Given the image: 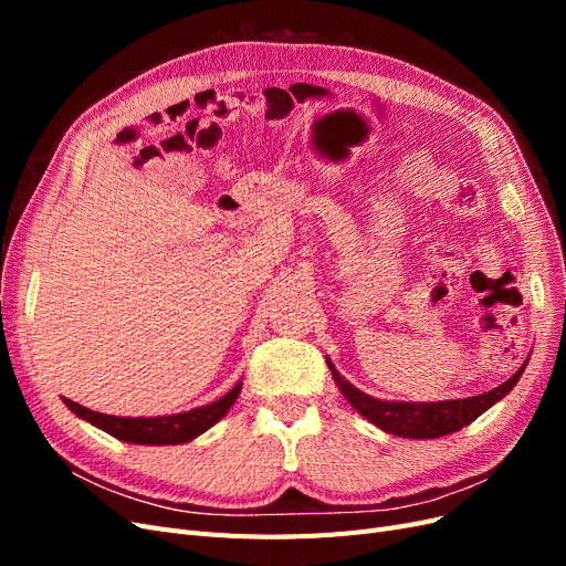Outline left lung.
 Segmentation results:
<instances>
[{"label": "left lung", "mask_w": 566, "mask_h": 566, "mask_svg": "<svg viewBox=\"0 0 566 566\" xmlns=\"http://www.w3.org/2000/svg\"><path fill=\"white\" fill-rule=\"evenodd\" d=\"M328 368L333 373V380L345 394V399L373 424H378L380 430L408 437V439H437L443 434H451L462 430V427L476 420L479 416L489 410L495 401H501L512 387L517 385L526 364L512 375L503 385L493 387L491 391L476 394L470 399H453V401H432V403H410V401H380L368 394L358 391L354 385H349L342 375L335 370L328 358Z\"/></svg>", "instance_id": "1"}]
</instances>
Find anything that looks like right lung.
I'll return each instance as SVG.
<instances>
[{"instance_id": "right-lung-1", "label": "right lung", "mask_w": 566, "mask_h": 566, "mask_svg": "<svg viewBox=\"0 0 566 566\" xmlns=\"http://www.w3.org/2000/svg\"><path fill=\"white\" fill-rule=\"evenodd\" d=\"M241 387L243 382H238L229 394H224V397L208 406L186 410V413H177V416H163V418H117V416L96 413V410L84 408L71 399H63V403L71 408L77 418L96 424L98 430L108 432L119 441L165 447V443L191 441L205 430H210L214 422H219L227 416V410L233 406L238 394H241Z\"/></svg>"}]
</instances>
